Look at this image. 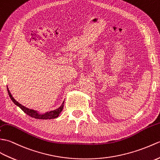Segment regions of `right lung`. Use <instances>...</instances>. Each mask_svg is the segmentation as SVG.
<instances>
[{
  "mask_svg": "<svg viewBox=\"0 0 160 160\" xmlns=\"http://www.w3.org/2000/svg\"><path fill=\"white\" fill-rule=\"evenodd\" d=\"M7 88H8V94H9V97L11 99H12V101L13 102V103L16 105H17L18 107H19L24 113H26L27 115H29V116L32 117V118H34L36 119H42V120L53 119V118H57V117H58L59 113L62 112L63 108V105H63L64 104V101L63 102L62 105L60 106L58 109L53 110V111L46 112V113H41L40 112L36 111V110L31 109H29L28 108H26L25 106L22 105V104H20V102L16 101V99L13 97L12 94H11V92L8 88V86H7Z\"/></svg>",
  "mask_w": 160,
  "mask_h": 160,
  "instance_id": "obj_1",
  "label": "right lung"
}]
</instances>
